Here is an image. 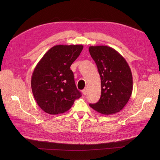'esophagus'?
Instances as JSON below:
<instances>
[{"mask_svg":"<svg viewBox=\"0 0 160 160\" xmlns=\"http://www.w3.org/2000/svg\"><path fill=\"white\" fill-rule=\"evenodd\" d=\"M82 93H83V94L84 95H86L87 93H88V88H85L83 91H82Z\"/></svg>","mask_w":160,"mask_h":160,"instance_id":"1","label":"esophagus"}]
</instances>
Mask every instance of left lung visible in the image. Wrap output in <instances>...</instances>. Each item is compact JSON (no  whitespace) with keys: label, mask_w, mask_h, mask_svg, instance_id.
Returning <instances> with one entry per match:
<instances>
[{"label":"left lung","mask_w":160,"mask_h":160,"mask_svg":"<svg viewBox=\"0 0 160 160\" xmlns=\"http://www.w3.org/2000/svg\"><path fill=\"white\" fill-rule=\"evenodd\" d=\"M89 51L98 67L101 87L99 101L89 104L90 107L103 115L118 113L127 104L132 93L130 67L123 56L110 47L90 46Z\"/></svg>","instance_id":"1"}]
</instances>
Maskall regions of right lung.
Here are the masks:
<instances>
[{
    "instance_id": "obj_1",
    "label": "right lung",
    "mask_w": 160,
    "mask_h": 160,
    "mask_svg": "<svg viewBox=\"0 0 160 160\" xmlns=\"http://www.w3.org/2000/svg\"><path fill=\"white\" fill-rule=\"evenodd\" d=\"M83 48L81 45H55L36 65L31 77L32 91L38 105L47 113H65L81 96L70 67Z\"/></svg>"
}]
</instances>
